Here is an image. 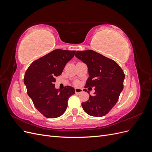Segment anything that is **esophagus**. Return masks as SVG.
<instances>
[{
	"label": "esophagus",
	"mask_w": 152,
	"mask_h": 152,
	"mask_svg": "<svg viewBox=\"0 0 152 152\" xmlns=\"http://www.w3.org/2000/svg\"><path fill=\"white\" fill-rule=\"evenodd\" d=\"M75 92L76 94H80L81 93H82L83 92V90H82V89H80V88H75Z\"/></svg>",
	"instance_id": "obj_1"
}]
</instances>
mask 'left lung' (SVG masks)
Returning <instances> with one entry per match:
<instances>
[{
	"label": "left lung",
	"mask_w": 152,
	"mask_h": 152,
	"mask_svg": "<svg viewBox=\"0 0 152 152\" xmlns=\"http://www.w3.org/2000/svg\"><path fill=\"white\" fill-rule=\"evenodd\" d=\"M75 56L88 68L89 77L85 88L95 87L94 95H89L82 107L91 116H104L117 103L123 90L124 71L115 61L93 50H77Z\"/></svg>",
	"instance_id": "1"
}]
</instances>
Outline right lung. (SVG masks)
<instances>
[{"label":"right lung","mask_w":152,"mask_h":152,"mask_svg":"<svg viewBox=\"0 0 152 152\" xmlns=\"http://www.w3.org/2000/svg\"><path fill=\"white\" fill-rule=\"evenodd\" d=\"M75 50L56 49L32 63L27 69L24 83L35 107L45 117H60L66 111L69 98L75 89L65 86L56 89L55 77L60 75L66 64L74 56Z\"/></svg>","instance_id":"obj_1"}]
</instances>
